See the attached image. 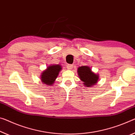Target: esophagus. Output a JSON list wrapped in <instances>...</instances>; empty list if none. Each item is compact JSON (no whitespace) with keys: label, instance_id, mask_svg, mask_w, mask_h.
Wrapping results in <instances>:
<instances>
[{"label":"esophagus","instance_id":"obj_1","mask_svg":"<svg viewBox=\"0 0 135 135\" xmlns=\"http://www.w3.org/2000/svg\"><path fill=\"white\" fill-rule=\"evenodd\" d=\"M67 68L68 70H71V69H73V65H70V64H68V65H67Z\"/></svg>","mask_w":135,"mask_h":135}]
</instances>
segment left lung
Returning a JSON list of instances; mask_svg holds the SVG:
<instances>
[{
    "label": "left lung",
    "instance_id": "1",
    "mask_svg": "<svg viewBox=\"0 0 135 135\" xmlns=\"http://www.w3.org/2000/svg\"><path fill=\"white\" fill-rule=\"evenodd\" d=\"M78 73L79 79L82 81L85 87L93 86L99 80V74L92 71L89 66L83 65L78 67Z\"/></svg>",
    "mask_w": 135,
    "mask_h": 135
}]
</instances>
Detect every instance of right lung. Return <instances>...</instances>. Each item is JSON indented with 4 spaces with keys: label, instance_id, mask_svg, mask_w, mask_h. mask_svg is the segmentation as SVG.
Segmentation results:
<instances>
[{
    "label": "right lung",
    "instance_id": "obj_1",
    "mask_svg": "<svg viewBox=\"0 0 135 135\" xmlns=\"http://www.w3.org/2000/svg\"><path fill=\"white\" fill-rule=\"evenodd\" d=\"M61 70V65L59 64H53L48 66V67L42 72L40 76L41 82L47 86H51L55 83Z\"/></svg>",
    "mask_w": 135,
    "mask_h": 135
}]
</instances>
